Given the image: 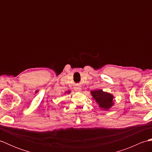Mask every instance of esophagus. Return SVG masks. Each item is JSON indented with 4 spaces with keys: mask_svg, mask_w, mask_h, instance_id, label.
I'll use <instances>...</instances> for the list:
<instances>
[{
    "mask_svg": "<svg viewBox=\"0 0 152 152\" xmlns=\"http://www.w3.org/2000/svg\"><path fill=\"white\" fill-rule=\"evenodd\" d=\"M76 91H81V88H76Z\"/></svg>",
    "mask_w": 152,
    "mask_h": 152,
    "instance_id": "1",
    "label": "esophagus"
}]
</instances>
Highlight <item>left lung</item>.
Masks as SVG:
<instances>
[{"instance_id":"left-lung-1","label":"left lung","mask_w":152,"mask_h":152,"mask_svg":"<svg viewBox=\"0 0 152 152\" xmlns=\"http://www.w3.org/2000/svg\"><path fill=\"white\" fill-rule=\"evenodd\" d=\"M96 102L98 103L100 107L104 110H108L113 105V96L110 93L103 92L102 90H94L91 91Z\"/></svg>"}]
</instances>
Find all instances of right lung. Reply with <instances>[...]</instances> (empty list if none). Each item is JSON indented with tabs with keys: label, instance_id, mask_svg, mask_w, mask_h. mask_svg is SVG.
<instances>
[{
	"label": "right lung",
	"instance_id": "obj_1",
	"mask_svg": "<svg viewBox=\"0 0 152 152\" xmlns=\"http://www.w3.org/2000/svg\"><path fill=\"white\" fill-rule=\"evenodd\" d=\"M68 93H70V91H68Z\"/></svg>",
	"mask_w": 152,
	"mask_h": 152
}]
</instances>
